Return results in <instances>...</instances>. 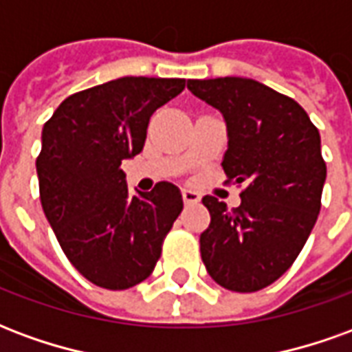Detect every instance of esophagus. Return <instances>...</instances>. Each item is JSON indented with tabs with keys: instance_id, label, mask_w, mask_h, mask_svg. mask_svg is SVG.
<instances>
[{
	"instance_id": "34e87169",
	"label": "esophagus",
	"mask_w": 352,
	"mask_h": 352,
	"mask_svg": "<svg viewBox=\"0 0 352 352\" xmlns=\"http://www.w3.org/2000/svg\"><path fill=\"white\" fill-rule=\"evenodd\" d=\"M183 199L186 206H194V204H198L199 201V194L196 190H192V188H184Z\"/></svg>"
}]
</instances>
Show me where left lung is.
Listing matches in <instances>:
<instances>
[{
    "label": "left lung",
    "mask_w": 352,
    "mask_h": 352,
    "mask_svg": "<svg viewBox=\"0 0 352 352\" xmlns=\"http://www.w3.org/2000/svg\"><path fill=\"white\" fill-rule=\"evenodd\" d=\"M186 87L224 116L222 169L245 184L236 209L201 199L211 214L201 260L221 287L256 292L294 264L317 222L326 181L320 135L300 103L258 80L190 79Z\"/></svg>",
    "instance_id": "1"
}]
</instances>
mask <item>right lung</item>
I'll return each mask as SVG.
<instances>
[{
  "label": "right lung",
  "mask_w": 352,
  "mask_h": 352,
  "mask_svg": "<svg viewBox=\"0 0 352 352\" xmlns=\"http://www.w3.org/2000/svg\"><path fill=\"white\" fill-rule=\"evenodd\" d=\"M184 82L109 80L65 98L43 126L35 160L43 211L67 260L96 287L126 290L145 280L183 211L168 181L130 196L120 166L143 151L153 113Z\"/></svg>",
  "instance_id": "1"
}]
</instances>
